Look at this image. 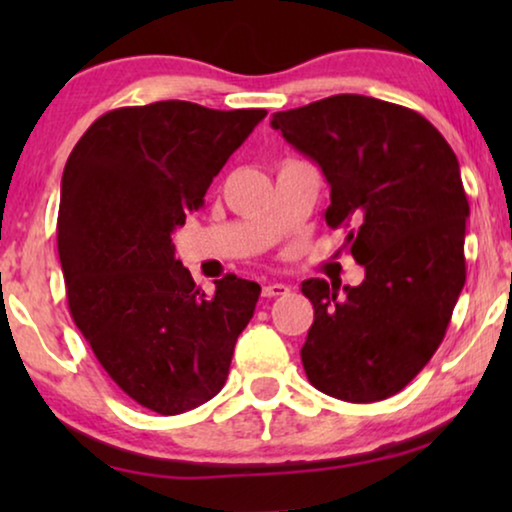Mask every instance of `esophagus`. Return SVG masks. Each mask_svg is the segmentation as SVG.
I'll return each mask as SVG.
<instances>
[{"label": "esophagus", "instance_id": "esophagus-1", "mask_svg": "<svg viewBox=\"0 0 512 512\" xmlns=\"http://www.w3.org/2000/svg\"><path fill=\"white\" fill-rule=\"evenodd\" d=\"M284 293H289V286L282 284V282H272V284L263 286V296L265 298H277V296H284Z\"/></svg>", "mask_w": 512, "mask_h": 512}]
</instances>
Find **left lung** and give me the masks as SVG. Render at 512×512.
I'll list each match as a JSON object with an SVG mask.
<instances>
[{
  "label": "left lung",
  "mask_w": 512,
  "mask_h": 512,
  "mask_svg": "<svg viewBox=\"0 0 512 512\" xmlns=\"http://www.w3.org/2000/svg\"><path fill=\"white\" fill-rule=\"evenodd\" d=\"M270 125L321 167L326 223L349 228V254L366 268L359 286L303 282L307 380L340 401H384L431 361L464 289L459 160L422 114L366 95L277 111Z\"/></svg>",
  "instance_id": "left-lung-1"
}]
</instances>
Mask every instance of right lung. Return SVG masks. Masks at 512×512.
Segmentation results:
<instances>
[{"mask_svg": "<svg viewBox=\"0 0 512 512\" xmlns=\"http://www.w3.org/2000/svg\"><path fill=\"white\" fill-rule=\"evenodd\" d=\"M265 116L184 100L123 107L67 158L58 254L69 314L111 380L158 415L219 394L254 317L261 286L226 275L207 298L174 258L172 233Z\"/></svg>", "mask_w": 512, "mask_h": 512, "instance_id": "right-lung-1", "label": "right lung"}]
</instances>
